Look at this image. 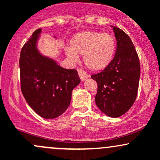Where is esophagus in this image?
Returning <instances> with one entry per match:
<instances>
[{
	"label": "esophagus",
	"instance_id": "obj_1",
	"mask_svg": "<svg viewBox=\"0 0 160 160\" xmlns=\"http://www.w3.org/2000/svg\"><path fill=\"white\" fill-rule=\"evenodd\" d=\"M78 72L79 77H80V79H81L82 81H84V80H86V79L89 78V75L86 74V71H84L83 70L78 69Z\"/></svg>",
	"mask_w": 160,
	"mask_h": 160
}]
</instances>
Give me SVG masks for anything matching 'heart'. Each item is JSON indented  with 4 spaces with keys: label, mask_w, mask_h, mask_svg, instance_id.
<instances>
[{
    "label": "heart",
    "mask_w": 160,
    "mask_h": 160,
    "mask_svg": "<svg viewBox=\"0 0 160 160\" xmlns=\"http://www.w3.org/2000/svg\"><path fill=\"white\" fill-rule=\"evenodd\" d=\"M116 40L108 33L85 31L77 33L70 40V47L65 54L71 61L76 62L78 55H82L88 68L100 71L110 65L116 52Z\"/></svg>",
    "instance_id": "1"
}]
</instances>
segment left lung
Masks as SVG:
<instances>
[{"mask_svg": "<svg viewBox=\"0 0 160 160\" xmlns=\"http://www.w3.org/2000/svg\"><path fill=\"white\" fill-rule=\"evenodd\" d=\"M111 27L117 39L114 58L108 68L91 78L98 84L96 105L105 115L116 118L126 113L135 102L141 68L129 37L119 28Z\"/></svg>", "mask_w": 160, "mask_h": 160, "instance_id": "8db88e82", "label": "left lung"}]
</instances>
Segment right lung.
<instances>
[{
    "label": "right lung",
    "instance_id": "obj_1",
    "mask_svg": "<svg viewBox=\"0 0 160 160\" xmlns=\"http://www.w3.org/2000/svg\"><path fill=\"white\" fill-rule=\"evenodd\" d=\"M41 32V28L37 29L21 50V89L36 113L43 118L54 119L68 108L71 92L80 79L75 69L64 68L55 59L40 53L38 43Z\"/></svg>",
    "mask_w": 160,
    "mask_h": 160
}]
</instances>
